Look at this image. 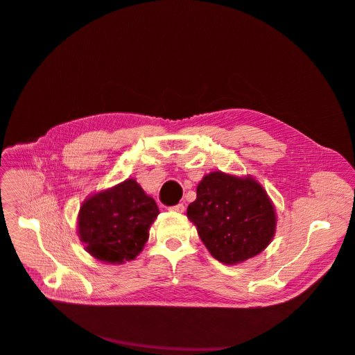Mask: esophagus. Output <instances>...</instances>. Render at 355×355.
I'll use <instances>...</instances> for the list:
<instances>
[{
    "label": "esophagus",
    "instance_id": "obj_1",
    "mask_svg": "<svg viewBox=\"0 0 355 355\" xmlns=\"http://www.w3.org/2000/svg\"><path fill=\"white\" fill-rule=\"evenodd\" d=\"M168 210L170 211H175V213H184L185 211V206L184 204H176V206H171V207H168Z\"/></svg>",
    "mask_w": 355,
    "mask_h": 355
}]
</instances>
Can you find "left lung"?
Returning a JSON list of instances; mask_svg holds the SVG:
<instances>
[{
  "label": "left lung",
  "instance_id": "obj_1",
  "mask_svg": "<svg viewBox=\"0 0 355 355\" xmlns=\"http://www.w3.org/2000/svg\"><path fill=\"white\" fill-rule=\"evenodd\" d=\"M214 259L235 265L259 254L275 234V210L253 178L211 171L187 211Z\"/></svg>",
  "mask_w": 355,
  "mask_h": 355
}]
</instances>
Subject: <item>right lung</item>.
<instances>
[{
	"label": "right lung",
	"instance_id": "right-lung-1",
	"mask_svg": "<svg viewBox=\"0 0 355 355\" xmlns=\"http://www.w3.org/2000/svg\"><path fill=\"white\" fill-rule=\"evenodd\" d=\"M158 213L154 198L135 179H125L83 202L78 237L96 259L124 263L144 250Z\"/></svg>",
	"mask_w": 355,
	"mask_h": 355
}]
</instances>
